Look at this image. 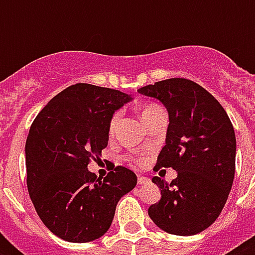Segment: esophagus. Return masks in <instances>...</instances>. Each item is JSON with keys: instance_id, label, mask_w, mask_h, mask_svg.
<instances>
[{"instance_id": "obj_1", "label": "esophagus", "mask_w": 255, "mask_h": 255, "mask_svg": "<svg viewBox=\"0 0 255 255\" xmlns=\"http://www.w3.org/2000/svg\"><path fill=\"white\" fill-rule=\"evenodd\" d=\"M149 178L148 177H144V176H137V182H139V185H147V184H149Z\"/></svg>"}]
</instances>
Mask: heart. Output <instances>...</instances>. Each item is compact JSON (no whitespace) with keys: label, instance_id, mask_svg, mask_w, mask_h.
Wrapping results in <instances>:
<instances>
[{"label":"heart","instance_id":"heart-1","mask_svg":"<svg viewBox=\"0 0 255 255\" xmlns=\"http://www.w3.org/2000/svg\"><path fill=\"white\" fill-rule=\"evenodd\" d=\"M160 112H164L163 108L160 107V106H157V104H147V106H145V107L141 110V119H143L144 124L147 126L148 122H149V120H151L153 116H156L157 114H160ZM119 119H120V112H115V114L112 115L111 120H110V127H108L110 135H112V133L115 132L116 126H118V123H119ZM133 159H135V157H133ZM137 161H139V163H141V161H143V159L140 157V159H137Z\"/></svg>","mask_w":255,"mask_h":255}]
</instances>
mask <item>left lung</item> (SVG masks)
<instances>
[{
  "label": "left lung",
  "mask_w": 255,
  "mask_h": 255,
  "mask_svg": "<svg viewBox=\"0 0 255 255\" xmlns=\"http://www.w3.org/2000/svg\"><path fill=\"white\" fill-rule=\"evenodd\" d=\"M137 91L167 108V139L156 165L177 172L170 184L157 176L152 178L161 198L149 206L148 214L169 234L201 233L217 220L233 185V124L218 100L189 79L170 78Z\"/></svg>",
  "instance_id": "obj_1"
}]
</instances>
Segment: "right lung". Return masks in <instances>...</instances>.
<instances>
[{"label": "right lung", "instance_id": "add662e5", "mask_svg": "<svg viewBox=\"0 0 255 255\" xmlns=\"http://www.w3.org/2000/svg\"><path fill=\"white\" fill-rule=\"evenodd\" d=\"M129 100L118 90L77 83L54 96L30 127L27 190L46 228L65 241L102 237L120 198L136 186V174L126 167H115L104 178L87 169L107 147L114 112Z\"/></svg>", "mask_w": 255, "mask_h": 255}]
</instances>
